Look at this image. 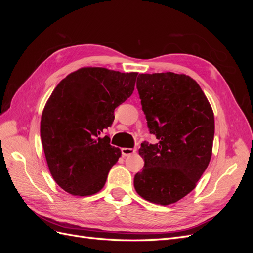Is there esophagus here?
<instances>
[{"label": "esophagus", "instance_id": "esophagus-1", "mask_svg": "<svg viewBox=\"0 0 253 253\" xmlns=\"http://www.w3.org/2000/svg\"><path fill=\"white\" fill-rule=\"evenodd\" d=\"M121 153H122V155H124V156H128V155H132V154H134V153H136V149L122 148Z\"/></svg>", "mask_w": 253, "mask_h": 253}]
</instances>
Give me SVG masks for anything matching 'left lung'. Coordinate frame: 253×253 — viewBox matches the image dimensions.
<instances>
[{
  "mask_svg": "<svg viewBox=\"0 0 253 253\" xmlns=\"http://www.w3.org/2000/svg\"><path fill=\"white\" fill-rule=\"evenodd\" d=\"M137 89L150 133L142 142L144 160L134 187L145 201L168 206L192 191L212 156L214 114L198 83L185 74H140Z\"/></svg>",
  "mask_w": 253,
  "mask_h": 253,
  "instance_id": "8db88e82",
  "label": "left lung"
}]
</instances>
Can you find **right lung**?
<instances>
[{
  "label": "right lung",
  "mask_w": 253,
  "mask_h": 253,
  "mask_svg": "<svg viewBox=\"0 0 253 253\" xmlns=\"http://www.w3.org/2000/svg\"><path fill=\"white\" fill-rule=\"evenodd\" d=\"M138 73L82 67L53 89L41 116V140L49 172L58 185L76 196L96 194L121 151L108 136L114 110L133 94Z\"/></svg>",
  "instance_id": "obj_1"
}]
</instances>
